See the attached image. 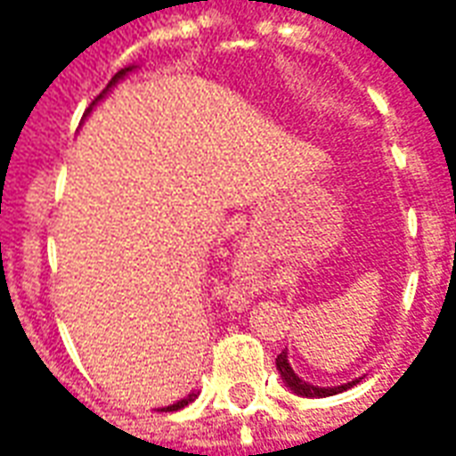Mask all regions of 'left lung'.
Masks as SVG:
<instances>
[{
    "instance_id": "8db88e82",
    "label": "left lung",
    "mask_w": 456,
    "mask_h": 456,
    "mask_svg": "<svg viewBox=\"0 0 456 456\" xmlns=\"http://www.w3.org/2000/svg\"><path fill=\"white\" fill-rule=\"evenodd\" d=\"M276 369L288 388L296 393V395H303V398H327V395H337V393L346 391V388H352V386H356V383L362 381V379H352V381L342 383V386H315V383L300 379V376L293 371V366L288 362V349H283V352L278 354Z\"/></svg>"
}]
</instances>
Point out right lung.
<instances>
[{"label": "right lung", "instance_id": "right-lung-1", "mask_svg": "<svg viewBox=\"0 0 456 456\" xmlns=\"http://www.w3.org/2000/svg\"><path fill=\"white\" fill-rule=\"evenodd\" d=\"M136 68H139V65H126V68H121L119 73L114 75L112 80H110V85H107V87H104L102 93H100V97H97V100H94V102L90 104V110H87V112H85V117H87V114L93 112L94 107H97V102H102L104 97H107V94L112 93L114 87H117V85H119L121 80H124V77H126V75H129V73H134V70H136ZM195 398H198V391H192V393H190V395H185V398H180V401L170 403V405H166V408H160V411H163V412H170V411H180V408H185V405H188V403H192V401H195Z\"/></svg>", "mask_w": 456, "mask_h": 456}]
</instances>
